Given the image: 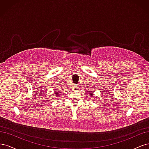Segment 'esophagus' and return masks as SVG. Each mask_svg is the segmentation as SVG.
Here are the masks:
<instances>
[{
	"label": "esophagus",
	"mask_w": 149,
	"mask_h": 149,
	"mask_svg": "<svg viewBox=\"0 0 149 149\" xmlns=\"http://www.w3.org/2000/svg\"><path fill=\"white\" fill-rule=\"evenodd\" d=\"M72 87L74 88H77V86H76V84H73V86H72Z\"/></svg>",
	"instance_id": "obj_1"
}]
</instances>
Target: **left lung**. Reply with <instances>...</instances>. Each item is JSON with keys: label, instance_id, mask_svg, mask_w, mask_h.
I'll return each instance as SVG.
<instances>
[{"label": "left lung", "instance_id": "1", "mask_svg": "<svg viewBox=\"0 0 149 149\" xmlns=\"http://www.w3.org/2000/svg\"><path fill=\"white\" fill-rule=\"evenodd\" d=\"M90 94H91V95H90V96H92V95H93L92 93H90Z\"/></svg>", "mask_w": 149, "mask_h": 149}]
</instances>
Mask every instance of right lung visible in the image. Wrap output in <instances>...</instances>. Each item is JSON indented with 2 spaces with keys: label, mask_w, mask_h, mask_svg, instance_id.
Here are the masks:
<instances>
[{
  "label": "right lung",
  "mask_w": 149,
  "mask_h": 149,
  "mask_svg": "<svg viewBox=\"0 0 149 149\" xmlns=\"http://www.w3.org/2000/svg\"><path fill=\"white\" fill-rule=\"evenodd\" d=\"M58 92H56L55 94V95H58Z\"/></svg>",
  "instance_id": "1"
}]
</instances>
